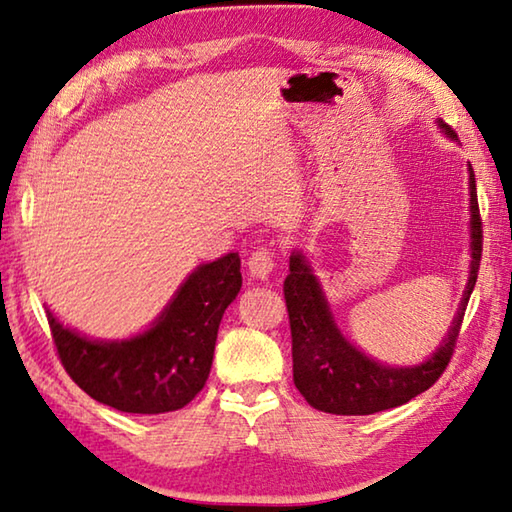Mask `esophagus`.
<instances>
[{"label": "esophagus", "instance_id": "esophagus-1", "mask_svg": "<svg viewBox=\"0 0 512 512\" xmlns=\"http://www.w3.org/2000/svg\"><path fill=\"white\" fill-rule=\"evenodd\" d=\"M248 271L253 277H268L275 268V253L271 248H257L255 253H250L248 257Z\"/></svg>", "mask_w": 512, "mask_h": 512}]
</instances>
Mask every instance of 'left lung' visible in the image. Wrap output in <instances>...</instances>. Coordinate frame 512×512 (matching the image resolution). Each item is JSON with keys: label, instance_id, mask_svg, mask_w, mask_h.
Segmentation results:
<instances>
[{"label": "left lung", "instance_id": "8db88e82", "mask_svg": "<svg viewBox=\"0 0 512 512\" xmlns=\"http://www.w3.org/2000/svg\"><path fill=\"white\" fill-rule=\"evenodd\" d=\"M445 135L454 140L456 133L445 121H438ZM470 212H472V264L470 280L458 305L456 318L449 327L447 339L431 357L411 368H391L372 361L345 339L336 327L332 311L320 289L314 271L302 253L289 259V275L284 280V300H287L291 325L293 354V384L300 395L318 411L334 415H370L395 409L415 395L436 384L452 359L458 332H461L467 300H470L476 275H479L483 228L479 201H476V180L470 167Z\"/></svg>", "mask_w": 512, "mask_h": 512}]
</instances>
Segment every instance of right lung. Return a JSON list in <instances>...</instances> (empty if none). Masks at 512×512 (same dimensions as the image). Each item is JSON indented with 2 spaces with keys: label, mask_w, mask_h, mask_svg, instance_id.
I'll return each instance as SVG.
<instances>
[{
  "label": "right lung",
  "mask_w": 512,
  "mask_h": 512,
  "mask_svg": "<svg viewBox=\"0 0 512 512\" xmlns=\"http://www.w3.org/2000/svg\"><path fill=\"white\" fill-rule=\"evenodd\" d=\"M241 259L201 264L155 320L128 341H90L47 311L58 359L92 400L124 413L183 409L210 377L223 311L241 289Z\"/></svg>",
  "instance_id": "obj_1"
}]
</instances>
